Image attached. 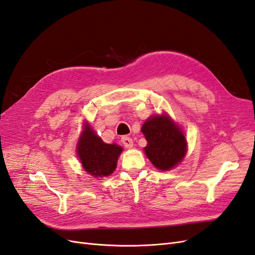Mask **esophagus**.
<instances>
[{
  "label": "esophagus",
  "mask_w": 255,
  "mask_h": 255,
  "mask_svg": "<svg viewBox=\"0 0 255 255\" xmlns=\"http://www.w3.org/2000/svg\"><path fill=\"white\" fill-rule=\"evenodd\" d=\"M121 142H122L123 145H125L126 148H128V149L133 148V140H132V138H129V137H128V136H123V137L121 138Z\"/></svg>",
  "instance_id": "obj_1"
}]
</instances>
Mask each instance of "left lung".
Instances as JSON below:
<instances>
[{"label":"left lung","mask_w":255,"mask_h":255,"mask_svg":"<svg viewBox=\"0 0 255 255\" xmlns=\"http://www.w3.org/2000/svg\"><path fill=\"white\" fill-rule=\"evenodd\" d=\"M141 132L146 139L144 153L154 167L170 170L180 164L187 151V142L180 127L167 115H157L145 120Z\"/></svg>","instance_id":"left-lung-1"}]
</instances>
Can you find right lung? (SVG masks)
<instances>
[{"label":"right lung","instance_id":"1","mask_svg":"<svg viewBox=\"0 0 255 255\" xmlns=\"http://www.w3.org/2000/svg\"><path fill=\"white\" fill-rule=\"evenodd\" d=\"M120 145L105 143L87 122L80 137L76 153L85 171L94 176H107L117 167L118 157L122 152Z\"/></svg>","mask_w":255,"mask_h":255}]
</instances>
